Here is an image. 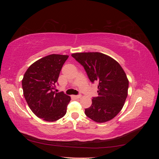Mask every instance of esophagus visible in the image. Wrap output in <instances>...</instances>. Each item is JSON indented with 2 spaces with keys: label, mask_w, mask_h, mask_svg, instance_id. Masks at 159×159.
Masks as SVG:
<instances>
[{
  "label": "esophagus",
  "mask_w": 159,
  "mask_h": 159,
  "mask_svg": "<svg viewBox=\"0 0 159 159\" xmlns=\"http://www.w3.org/2000/svg\"><path fill=\"white\" fill-rule=\"evenodd\" d=\"M73 97L75 99H80L81 98V95H73Z\"/></svg>",
  "instance_id": "34e87169"
}]
</instances>
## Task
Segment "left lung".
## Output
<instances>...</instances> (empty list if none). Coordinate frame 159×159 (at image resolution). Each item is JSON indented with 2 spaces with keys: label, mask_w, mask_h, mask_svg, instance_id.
Masks as SVG:
<instances>
[{
  "label": "left lung",
  "mask_w": 159,
  "mask_h": 159,
  "mask_svg": "<svg viewBox=\"0 0 159 159\" xmlns=\"http://www.w3.org/2000/svg\"><path fill=\"white\" fill-rule=\"evenodd\" d=\"M71 56L84 66L91 82L99 83L98 96L93 98L85 114L97 123L111 120L121 111L127 97L125 72L116 60L102 53H74Z\"/></svg>",
  "instance_id": "obj_1"
}]
</instances>
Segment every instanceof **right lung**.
<instances>
[{"label":"right lung","mask_w":159,"mask_h":159,"mask_svg":"<svg viewBox=\"0 0 159 159\" xmlns=\"http://www.w3.org/2000/svg\"><path fill=\"white\" fill-rule=\"evenodd\" d=\"M68 55L50 54L33 63L22 80L23 94L38 117L53 122L63 117L71 100L64 92L56 93L55 84Z\"/></svg>","instance_id":"right-lung-1"}]
</instances>
